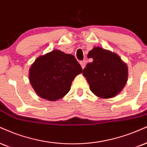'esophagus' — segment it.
Listing matches in <instances>:
<instances>
[{
  "instance_id": "34e87169",
  "label": "esophagus",
  "mask_w": 147,
  "mask_h": 147,
  "mask_svg": "<svg viewBox=\"0 0 147 147\" xmlns=\"http://www.w3.org/2000/svg\"><path fill=\"white\" fill-rule=\"evenodd\" d=\"M86 63H87V61H86V60H83V61H80V64L81 65V67H82L83 69H84L85 67H86Z\"/></svg>"
}]
</instances>
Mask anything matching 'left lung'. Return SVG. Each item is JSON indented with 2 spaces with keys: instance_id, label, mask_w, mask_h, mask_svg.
<instances>
[{
  "instance_id": "8db88e82",
  "label": "left lung",
  "mask_w": 147,
  "mask_h": 147,
  "mask_svg": "<svg viewBox=\"0 0 147 147\" xmlns=\"http://www.w3.org/2000/svg\"><path fill=\"white\" fill-rule=\"evenodd\" d=\"M93 61L84 69L90 89L100 98H112L121 92L126 85L127 66L120 57L111 51L94 47L88 54Z\"/></svg>"
}]
</instances>
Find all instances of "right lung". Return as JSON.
Wrapping results in <instances>:
<instances>
[{
	"label": "right lung",
	"instance_id": "add662e5",
	"mask_svg": "<svg viewBox=\"0 0 147 147\" xmlns=\"http://www.w3.org/2000/svg\"><path fill=\"white\" fill-rule=\"evenodd\" d=\"M83 69L72 55L54 50L39 57L29 70V81L39 96L51 101L63 98Z\"/></svg>",
	"mask_w": 147,
	"mask_h": 147
}]
</instances>
